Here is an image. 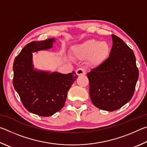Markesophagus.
Segmentation results:
<instances>
[{"label":"esophagus","mask_w":147,"mask_h":147,"mask_svg":"<svg viewBox=\"0 0 147 147\" xmlns=\"http://www.w3.org/2000/svg\"><path fill=\"white\" fill-rule=\"evenodd\" d=\"M76 74L78 76H81V75H84V74H86V69H84V68H78L76 70Z\"/></svg>","instance_id":"1"}]
</instances>
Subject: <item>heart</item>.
<instances>
[{
	"mask_svg": "<svg viewBox=\"0 0 147 147\" xmlns=\"http://www.w3.org/2000/svg\"><path fill=\"white\" fill-rule=\"evenodd\" d=\"M109 51V47L107 42L95 39H89L74 48L76 56L81 58L91 56V61L94 63L104 60L108 56Z\"/></svg>",
	"mask_w": 147,
	"mask_h": 147,
	"instance_id": "b5f03b06",
	"label": "heart"
}]
</instances>
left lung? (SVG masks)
<instances>
[{
	"label": "left lung",
	"instance_id": "8db88e82",
	"mask_svg": "<svg viewBox=\"0 0 147 147\" xmlns=\"http://www.w3.org/2000/svg\"><path fill=\"white\" fill-rule=\"evenodd\" d=\"M106 60L87 74L92 102L102 110L113 111L131 100L139 77L132 50L115 35Z\"/></svg>",
	"mask_w": 147,
	"mask_h": 147
}]
</instances>
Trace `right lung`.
<instances>
[{
	"label": "right lung",
	"instance_id": "obj_1",
	"mask_svg": "<svg viewBox=\"0 0 147 147\" xmlns=\"http://www.w3.org/2000/svg\"><path fill=\"white\" fill-rule=\"evenodd\" d=\"M54 38L32 41L21 50L13 62V85L27 110L41 117L53 115L63 108L71 86L78 78L75 72H58L34 69L32 53L53 47Z\"/></svg>",
	"mask_w": 147,
	"mask_h": 147
}]
</instances>
